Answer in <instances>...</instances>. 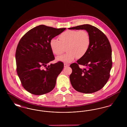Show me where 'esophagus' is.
I'll return each instance as SVG.
<instances>
[{
  "instance_id": "esophagus-1",
  "label": "esophagus",
  "mask_w": 127,
  "mask_h": 127,
  "mask_svg": "<svg viewBox=\"0 0 127 127\" xmlns=\"http://www.w3.org/2000/svg\"><path fill=\"white\" fill-rule=\"evenodd\" d=\"M69 66V65L68 64H66V63H64V66L65 67H66V66Z\"/></svg>"
}]
</instances>
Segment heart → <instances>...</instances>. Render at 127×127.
<instances>
[{"mask_svg": "<svg viewBox=\"0 0 127 127\" xmlns=\"http://www.w3.org/2000/svg\"><path fill=\"white\" fill-rule=\"evenodd\" d=\"M59 41L52 38L49 42L50 49L54 54L60 56L66 48L67 53L57 58V61L70 63L78 56L81 58L87 53L91 43L89 33L86 30H68L59 36Z\"/></svg>", "mask_w": 127, "mask_h": 127, "instance_id": "heart-1", "label": "heart"}]
</instances>
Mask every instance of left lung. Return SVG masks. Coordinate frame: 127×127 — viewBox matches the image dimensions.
Instances as JSON below:
<instances>
[{
    "label": "left lung",
    "mask_w": 127,
    "mask_h": 127,
    "mask_svg": "<svg viewBox=\"0 0 127 127\" xmlns=\"http://www.w3.org/2000/svg\"><path fill=\"white\" fill-rule=\"evenodd\" d=\"M68 29L86 30L91 39L87 53L77 63L70 65L72 72L69 79L73 88L86 94L101 90L109 80L112 65V50L109 39L101 30L91 25H80ZM79 64L86 68L80 69Z\"/></svg>",
    "instance_id": "8db88e82"
}]
</instances>
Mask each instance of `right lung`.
<instances>
[{"instance_id": "right-lung-1", "label": "right lung", "mask_w": 127, "mask_h": 127, "mask_svg": "<svg viewBox=\"0 0 127 127\" xmlns=\"http://www.w3.org/2000/svg\"><path fill=\"white\" fill-rule=\"evenodd\" d=\"M39 25L27 32L18 43L16 52L17 71L21 84L30 93L40 95L52 91L64 64L48 63L55 57L49 42L65 30Z\"/></svg>"}]
</instances>
